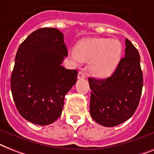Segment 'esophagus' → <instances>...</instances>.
I'll list each match as a JSON object with an SVG mask.
<instances>
[{
  "label": "esophagus",
  "mask_w": 154,
  "mask_h": 154,
  "mask_svg": "<svg viewBox=\"0 0 154 154\" xmlns=\"http://www.w3.org/2000/svg\"><path fill=\"white\" fill-rule=\"evenodd\" d=\"M86 77V74L82 71H79L78 73V79H84Z\"/></svg>",
  "instance_id": "esophagus-1"
}]
</instances>
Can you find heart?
<instances>
[{
	"mask_svg": "<svg viewBox=\"0 0 154 154\" xmlns=\"http://www.w3.org/2000/svg\"><path fill=\"white\" fill-rule=\"evenodd\" d=\"M123 46L120 41L106 38H89L80 41L75 48V57L82 62L90 61V70L98 78L114 72L121 60Z\"/></svg>",
	"mask_w": 154,
	"mask_h": 154,
	"instance_id": "heart-1",
	"label": "heart"
}]
</instances>
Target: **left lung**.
Returning a JSON list of instances; mask_svg holds the SVG:
<instances>
[{
	"instance_id": "8db88e82",
	"label": "left lung",
	"mask_w": 154,
	"mask_h": 154,
	"mask_svg": "<svg viewBox=\"0 0 154 154\" xmlns=\"http://www.w3.org/2000/svg\"><path fill=\"white\" fill-rule=\"evenodd\" d=\"M125 45V57L113 74L105 79L89 78L91 116L105 127L117 126L130 119L140 101L143 86L140 56L128 38Z\"/></svg>"
}]
</instances>
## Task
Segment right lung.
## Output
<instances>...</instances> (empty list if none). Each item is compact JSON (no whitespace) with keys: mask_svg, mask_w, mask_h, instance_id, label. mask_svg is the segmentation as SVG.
Listing matches in <instances>:
<instances>
[{"mask_svg":"<svg viewBox=\"0 0 154 154\" xmlns=\"http://www.w3.org/2000/svg\"><path fill=\"white\" fill-rule=\"evenodd\" d=\"M68 50L58 29L41 28L20 44L11 76L14 102L25 120L48 125L60 116L78 72L61 65Z\"/></svg>","mask_w":154,"mask_h":154,"instance_id":"1","label":"right lung"}]
</instances>
